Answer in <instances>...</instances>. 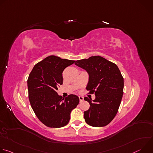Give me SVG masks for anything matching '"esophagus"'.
<instances>
[{
    "mask_svg": "<svg viewBox=\"0 0 153 153\" xmlns=\"http://www.w3.org/2000/svg\"><path fill=\"white\" fill-rule=\"evenodd\" d=\"M79 100H80V102H82L83 100V97H82V96H79Z\"/></svg>",
    "mask_w": 153,
    "mask_h": 153,
    "instance_id": "34e87169",
    "label": "esophagus"
}]
</instances>
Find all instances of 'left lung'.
<instances>
[{
  "mask_svg": "<svg viewBox=\"0 0 153 153\" xmlns=\"http://www.w3.org/2000/svg\"><path fill=\"white\" fill-rule=\"evenodd\" d=\"M75 65L88 73L86 89L96 96L93 101L84 98L90 105L84 111L85 122L94 127L107 125L116 116L123 94V78L118 67L99 56L77 60Z\"/></svg>",
  "mask_w": 153,
  "mask_h": 153,
  "instance_id": "8db88e82",
  "label": "left lung"
}]
</instances>
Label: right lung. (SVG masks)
<instances>
[{"instance_id": "obj_1", "label": "right lung", "mask_w": 153, "mask_h": 153, "mask_svg": "<svg viewBox=\"0 0 153 153\" xmlns=\"http://www.w3.org/2000/svg\"><path fill=\"white\" fill-rule=\"evenodd\" d=\"M74 62L50 56L35 65L29 75L27 85L31 106L37 118L48 127L67 125L71 111L79 103L76 95L63 98L56 92L63 83V70Z\"/></svg>"}]
</instances>
